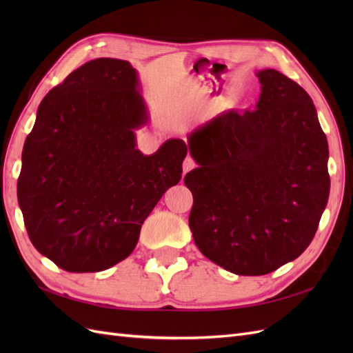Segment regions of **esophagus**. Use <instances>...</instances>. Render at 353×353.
Masks as SVG:
<instances>
[{
  "label": "esophagus",
  "mask_w": 353,
  "mask_h": 353,
  "mask_svg": "<svg viewBox=\"0 0 353 353\" xmlns=\"http://www.w3.org/2000/svg\"><path fill=\"white\" fill-rule=\"evenodd\" d=\"M196 168V162L193 159H191L190 156H187L185 159H184V163H183V170H184V174H187V172H190L191 169H194Z\"/></svg>",
  "instance_id": "1"
}]
</instances>
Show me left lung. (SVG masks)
Listing matches in <instances>:
<instances>
[{"mask_svg": "<svg viewBox=\"0 0 353 353\" xmlns=\"http://www.w3.org/2000/svg\"><path fill=\"white\" fill-rule=\"evenodd\" d=\"M256 77L254 110L223 112L188 135L199 168L184 178L196 245L237 275H265L299 258L330 194L328 144L314 101L279 70Z\"/></svg>", "mask_w": 353, "mask_h": 353, "instance_id": "obj_1", "label": "left lung"}]
</instances>
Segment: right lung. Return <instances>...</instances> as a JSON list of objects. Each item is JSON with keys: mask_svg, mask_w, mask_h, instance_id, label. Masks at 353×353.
Listing matches in <instances>:
<instances>
[{"mask_svg": "<svg viewBox=\"0 0 353 353\" xmlns=\"http://www.w3.org/2000/svg\"><path fill=\"white\" fill-rule=\"evenodd\" d=\"M130 61L95 59L41 101L28 135L17 200L35 249L69 272H99L132 253L143 222L183 174L187 145L150 156L135 130L150 116Z\"/></svg>", "mask_w": 353, "mask_h": 353, "instance_id": "1", "label": "right lung"}]
</instances>
